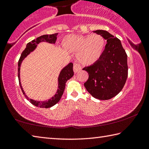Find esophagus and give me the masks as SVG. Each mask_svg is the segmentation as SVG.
I'll return each mask as SVG.
<instances>
[{
  "label": "esophagus",
  "instance_id": "esophagus-1",
  "mask_svg": "<svg viewBox=\"0 0 149 149\" xmlns=\"http://www.w3.org/2000/svg\"><path fill=\"white\" fill-rule=\"evenodd\" d=\"M81 70V68L80 65L77 64H74V73H77L79 72L80 70Z\"/></svg>",
  "mask_w": 149,
  "mask_h": 149
}]
</instances>
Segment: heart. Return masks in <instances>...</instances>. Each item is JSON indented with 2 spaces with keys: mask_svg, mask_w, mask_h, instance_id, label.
I'll return each mask as SVG.
<instances>
[{
  "mask_svg": "<svg viewBox=\"0 0 149 149\" xmlns=\"http://www.w3.org/2000/svg\"><path fill=\"white\" fill-rule=\"evenodd\" d=\"M62 46L68 52H78L77 59L82 64L91 65L102 54L105 40L99 34L68 35L63 38Z\"/></svg>",
  "mask_w": 149,
  "mask_h": 149,
  "instance_id": "obj_1",
  "label": "heart"
}]
</instances>
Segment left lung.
I'll return each mask as SVG.
<instances>
[{
  "label": "left lung",
  "instance_id": "8db88e82",
  "mask_svg": "<svg viewBox=\"0 0 149 149\" xmlns=\"http://www.w3.org/2000/svg\"><path fill=\"white\" fill-rule=\"evenodd\" d=\"M107 40L104 50L98 61L84 68L89 74L84 84L95 99L108 100L119 93L127 77V56L119 39L104 30L93 31Z\"/></svg>",
  "mask_w": 149,
  "mask_h": 149
}]
</instances>
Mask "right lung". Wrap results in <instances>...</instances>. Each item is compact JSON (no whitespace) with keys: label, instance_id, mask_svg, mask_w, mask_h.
<instances>
[{"label":"right lung","instance_id":"obj_1","mask_svg":"<svg viewBox=\"0 0 149 149\" xmlns=\"http://www.w3.org/2000/svg\"><path fill=\"white\" fill-rule=\"evenodd\" d=\"M57 33L52 34V35H41L37 39L33 40L32 41L28 42L26 45V48L25 50L22 52L21 54V56L19 58V60L18 61V79L19 83V86L21 87V89L22 91V93L24 95L25 97L30 101L31 103L36 107H39L40 108H48L52 107L59 102V100L61 99L62 96L64 93V91L65 87V83L68 79H70L73 75H74V71H73V64L72 62L69 63L67 65H65L64 68H63L61 71H60L58 77V89L53 97L50 98V99L48 100H45V101H39V100H35L29 99L26 95V93L23 89L22 86L21 81H20V67H21V64L23 60L26 58L28 56V55L31 53V52H33L37 47V45L39 44L41 42H47L50 44H55L56 42V39H57Z\"/></svg>","mask_w":149,"mask_h":149}]
</instances>
